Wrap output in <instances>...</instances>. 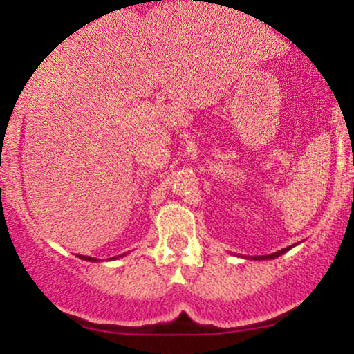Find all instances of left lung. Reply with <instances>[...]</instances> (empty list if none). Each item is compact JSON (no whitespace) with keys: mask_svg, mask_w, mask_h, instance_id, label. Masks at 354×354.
Here are the masks:
<instances>
[{"mask_svg":"<svg viewBox=\"0 0 354 354\" xmlns=\"http://www.w3.org/2000/svg\"><path fill=\"white\" fill-rule=\"evenodd\" d=\"M297 245H299V243H295V245H290V246H287V248H283V250H279V251H275V253H272V254H264V256H241V258H245V259H253V261H266V259H275V258H279V256H282L283 253H287L288 250H292L293 246H297Z\"/></svg>","mask_w":354,"mask_h":354,"instance_id":"obj_1","label":"left lung"}]
</instances>
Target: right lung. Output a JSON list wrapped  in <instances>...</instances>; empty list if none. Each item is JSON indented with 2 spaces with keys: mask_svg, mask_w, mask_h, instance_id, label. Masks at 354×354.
I'll return each instance as SVG.
<instances>
[{
  "mask_svg": "<svg viewBox=\"0 0 354 354\" xmlns=\"http://www.w3.org/2000/svg\"><path fill=\"white\" fill-rule=\"evenodd\" d=\"M77 256H79V258L84 259V261H90V263H98V259H96V258H90V256H82V254H77ZM122 256H125V253H124V254H119V256H114V258H109V261L119 259V258H122Z\"/></svg>",
  "mask_w": 354,
  "mask_h": 354,
  "instance_id": "add662e5",
  "label": "right lung"
}]
</instances>
